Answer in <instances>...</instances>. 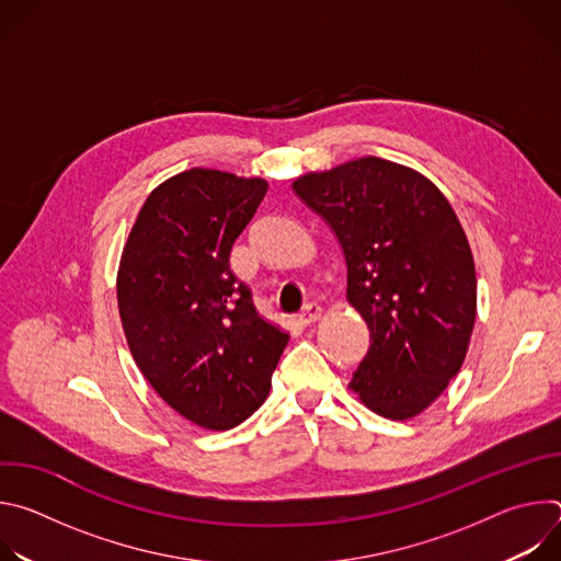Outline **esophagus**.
Wrapping results in <instances>:
<instances>
[{"mask_svg": "<svg viewBox=\"0 0 561 561\" xmlns=\"http://www.w3.org/2000/svg\"><path fill=\"white\" fill-rule=\"evenodd\" d=\"M322 306L319 304H314V301H310V304H306L304 306V310L297 314V322L301 324V327H310V324H314L319 317H322Z\"/></svg>", "mask_w": 561, "mask_h": 561, "instance_id": "1", "label": "esophagus"}]
</instances>
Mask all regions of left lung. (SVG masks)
Here are the masks:
<instances>
[{"mask_svg":"<svg viewBox=\"0 0 561 561\" xmlns=\"http://www.w3.org/2000/svg\"><path fill=\"white\" fill-rule=\"evenodd\" d=\"M293 191L340 239L346 299L370 331L348 388L386 420L417 417L459 373L474 329V262L453 206L415 169L373 154Z\"/></svg>","mask_w":561,"mask_h":561,"instance_id":"obj_1","label":"left lung"}]
</instances>
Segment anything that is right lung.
<instances>
[{"label": "right lung", "mask_w": 561, "mask_h": 561, "mask_svg": "<svg viewBox=\"0 0 561 561\" xmlns=\"http://www.w3.org/2000/svg\"><path fill=\"white\" fill-rule=\"evenodd\" d=\"M266 191L262 178L178 173L146 197L122 251L117 306L133 359L175 413L206 431L234 428L266 402L288 344L228 264Z\"/></svg>", "instance_id": "obj_1"}]
</instances>
